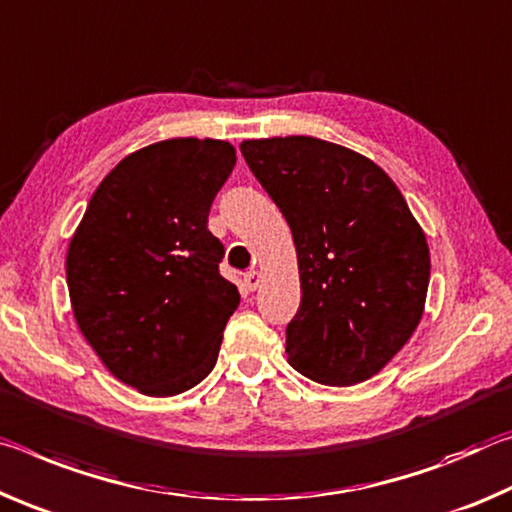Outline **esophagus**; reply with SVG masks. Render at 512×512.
I'll use <instances>...</instances> for the list:
<instances>
[{
    "label": "esophagus",
    "mask_w": 512,
    "mask_h": 512,
    "mask_svg": "<svg viewBox=\"0 0 512 512\" xmlns=\"http://www.w3.org/2000/svg\"><path fill=\"white\" fill-rule=\"evenodd\" d=\"M245 286H247V290H256L258 286H261V272L249 270L245 274Z\"/></svg>",
    "instance_id": "1"
}]
</instances>
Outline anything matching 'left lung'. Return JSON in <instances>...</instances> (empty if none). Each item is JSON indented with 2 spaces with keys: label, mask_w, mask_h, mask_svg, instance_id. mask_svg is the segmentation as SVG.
Instances as JSON below:
<instances>
[{
  "label": "left lung",
  "mask_w": 512,
  "mask_h": 512,
  "mask_svg": "<svg viewBox=\"0 0 512 512\" xmlns=\"http://www.w3.org/2000/svg\"><path fill=\"white\" fill-rule=\"evenodd\" d=\"M240 152L295 240L288 363L326 385L372 379L410 340L429 290V245L404 195L370 158L320 138L245 140Z\"/></svg>",
  "instance_id": "8db88e82"
}]
</instances>
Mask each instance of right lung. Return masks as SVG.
<instances>
[{
	"instance_id": "right-lung-1",
	"label": "right lung",
	"mask_w": 512,
	"mask_h": 512,
	"mask_svg": "<svg viewBox=\"0 0 512 512\" xmlns=\"http://www.w3.org/2000/svg\"><path fill=\"white\" fill-rule=\"evenodd\" d=\"M236 165L213 138H170L122 158L67 247V290L83 338L115 379L147 397L195 388L217 363L240 304L220 274L208 213Z\"/></svg>"
}]
</instances>
